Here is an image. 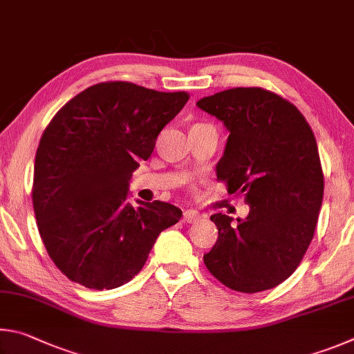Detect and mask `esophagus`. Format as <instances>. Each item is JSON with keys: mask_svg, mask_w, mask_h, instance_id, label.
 <instances>
[{"mask_svg": "<svg viewBox=\"0 0 354 354\" xmlns=\"http://www.w3.org/2000/svg\"><path fill=\"white\" fill-rule=\"evenodd\" d=\"M202 218V214L199 212H196V209H187V212L183 213V221L188 222V224H194Z\"/></svg>", "mask_w": 354, "mask_h": 354, "instance_id": "esophagus-1", "label": "esophagus"}]
</instances>
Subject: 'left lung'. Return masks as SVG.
<instances>
[{
    "label": "left lung",
    "instance_id": "1",
    "mask_svg": "<svg viewBox=\"0 0 354 354\" xmlns=\"http://www.w3.org/2000/svg\"><path fill=\"white\" fill-rule=\"evenodd\" d=\"M197 107L230 132L216 174L250 207L238 225L212 216L219 234L203 263L238 292L275 288L299 268L317 225L324 172L315 136L294 104L259 86L224 90Z\"/></svg>",
    "mask_w": 354,
    "mask_h": 354
}]
</instances>
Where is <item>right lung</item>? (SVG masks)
I'll use <instances>...</instances> for the list:
<instances>
[{
    "mask_svg": "<svg viewBox=\"0 0 354 354\" xmlns=\"http://www.w3.org/2000/svg\"><path fill=\"white\" fill-rule=\"evenodd\" d=\"M189 95L132 82H101L74 96L48 124L35 153L32 205L49 258L88 289H115L142 269L182 209L127 202L129 182Z\"/></svg>",
    "mask_w": 354,
    "mask_h": 354,
    "instance_id": "obj_1",
    "label": "right lung"
}]
</instances>
